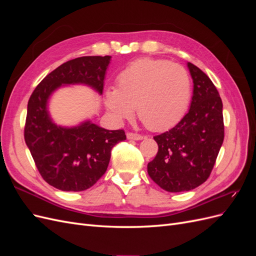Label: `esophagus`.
Instances as JSON below:
<instances>
[{"label":"esophagus","instance_id":"esophagus-1","mask_svg":"<svg viewBox=\"0 0 256 256\" xmlns=\"http://www.w3.org/2000/svg\"><path fill=\"white\" fill-rule=\"evenodd\" d=\"M143 136L138 134H134V132H127V138L129 140H136V141H140L143 140Z\"/></svg>","mask_w":256,"mask_h":256}]
</instances>
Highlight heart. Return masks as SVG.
I'll return each instance as SVG.
<instances>
[{"label":"heart","mask_w":256,"mask_h":256,"mask_svg":"<svg viewBox=\"0 0 256 256\" xmlns=\"http://www.w3.org/2000/svg\"><path fill=\"white\" fill-rule=\"evenodd\" d=\"M191 100V80L186 68L166 60L138 58L118 74L116 88H108L106 106L116 118H129L136 106L138 118L152 131L175 126Z\"/></svg>","instance_id":"b5f03b06"}]
</instances>
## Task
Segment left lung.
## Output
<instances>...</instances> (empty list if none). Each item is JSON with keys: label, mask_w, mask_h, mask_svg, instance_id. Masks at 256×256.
<instances>
[{"label": "left lung", "mask_w": 256, "mask_h": 256, "mask_svg": "<svg viewBox=\"0 0 256 256\" xmlns=\"http://www.w3.org/2000/svg\"><path fill=\"white\" fill-rule=\"evenodd\" d=\"M193 80L189 112L171 130L154 136L158 152L147 172L168 192L189 191L210 175L224 138L222 100L208 76L187 64Z\"/></svg>", "instance_id": "left-lung-1"}]
</instances>
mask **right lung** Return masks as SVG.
<instances>
[{"instance_id": "right-lung-1", "label": "right lung", "mask_w": 256, "mask_h": 256, "mask_svg": "<svg viewBox=\"0 0 256 256\" xmlns=\"http://www.w3.org/2000/svg\"><path fill=\"white\" fill-rule=\"evenodd\" d=\"M111 56H82L54 69L37 85L28 104L24 140L38 172L62 191L90 188L109 166L113 147L126 140L124 130H106L90 120L74 127L58 126L48 100L62 85L85 84L100 95Z\"/></svg>"}]
</instances>
